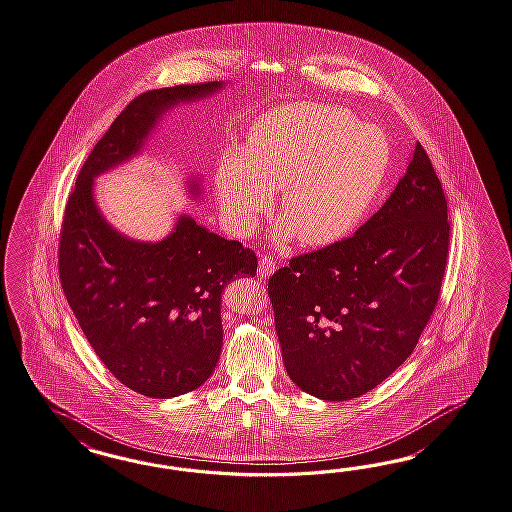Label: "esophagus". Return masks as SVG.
Listing matches in <instances>:
<instances>
[{"label":"esophagus","mask_w":512,"mask_h":512,"mask_svg":"<svg viewBox=\"0 0 512 512\" xmlns=\"http://www.w3.org/2000/svg\"><path fill=\"white\" fill-rule=\"evenodd\" d=\"M275 270V262L272 257H261L259 259V270H257V274L261 279H266V277H270V275L274 274Z\"/></svg>","instance_id":"obj_1"}]
</instances>
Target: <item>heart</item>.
<instances>
[{"mask_svg":"<svg viewBox=\"0 0 512 512\" xmlns=\"http://www.w3.org/2000/svg\"><path fill=\"white\" fill-rule=\"evenodd\" d=\"M390 163V146L374 125L331 105L298 103L251 127L246 150L229 151L214 175L227 224L248 237L277 192L279 242L298 235L312 248L331 246L361 224Z\"/></svg>","mask_w":512,"mask_h":512,"instance_id":"1","label":"heart"}]
</instances>
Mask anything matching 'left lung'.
I'll use <instances>...</instances> for the list:
<instances>
[{
    "label": "left lung",
    "mask_w": 512,
    "mask_h": 512,
    "mask_svg": "<svg viewBox=\"0 0 512 512\" xmlns=\"http://www.w3.org/2000/svg\"><path fill=\"white\" fill-rule=\"evenodd\" d=\"M448 246V201L416 142L398 187L353 237L298 255L270 277L290 379L327 401L383 383L435 311Z\"/></svg>",
    "instance_id": "left-lung-1"
}]
</instances>
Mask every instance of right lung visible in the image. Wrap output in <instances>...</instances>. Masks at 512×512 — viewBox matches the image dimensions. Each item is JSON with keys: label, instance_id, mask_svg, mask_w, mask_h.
<instances>
[{"label": "right lung", "instance_id": "add662e5", "mask_svg": "<svg viewBox=\"0 0 512 512\" xmlns=\"http://www.w3.org/2000/svg\"><path fill=\"white\" fill-rule=\"evenodd\" d=\"M222 81L140 94L90 151L64 209L59 277L90 346L111 374L148 398L201 387L222 351V292L257 274V257L179 216L159 242L118 233L94 200V177L140 153L166 111L212 96ZM190 192L200 194L192 181Z\"/></svg>", "mask_w": 512, "mask_h": 512}]
</instances>
